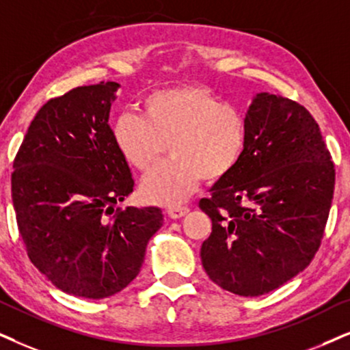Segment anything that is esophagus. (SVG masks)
Returning <instances> with one entry per match:
<instances>
[{
  "instance_id": "1",
  "label": "esophagus",
  "mask_w": 350,
  "mask_h": 350,
  "mask_svg": "<svg viewBox=\"0 0 350 350\" xmlns=\"http://www.w3.org/2000/svg\"><path fill=\"white\" fill-rule=\"evenodd\" d=\"M187 213H189L187 206H176V208H170V210H167V215H170V218H172V219L183 218V216H185Z\"/></svg>"
}]
</instances>
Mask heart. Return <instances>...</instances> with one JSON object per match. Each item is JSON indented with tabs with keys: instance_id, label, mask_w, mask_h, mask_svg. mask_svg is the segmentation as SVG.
<instances>
[{
	"instance_id": "heart-1",
	"label": "heart",
	"mask_w": 350,
	"mask_h": 350,
	"mask_svg": "<svg viewBox=\"0 0 350 350\" xmlns=\"http://www.w3.org/2000/svg\"><path fill=\"white\" fill-rule=\"evenodd\" d=\"M121 158L137 171H147L170 147L171 160L153 167L140 183L144 200L179 206L202 179L219 180L236 170L249 142L247 118L205 87H174L142 101V118L121 114L111 127Z\"/></svg>"
}]
</instances>
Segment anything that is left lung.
Listing matches in <instances>:
<instances>
[{
  "mask_svg": "<svg viewBox=\"0 0 350 350\" xmlns=\"http://www.w3.org/2000/svg\"><path fill=\"white\" fill-rule=\"evenodd\" d=\"M245 118L244 157L198 203L211 218L200 256L215 284L256 297L293 280L315 256L334 165L317 121L295 101L262 92Z\"/></svg>",
  "mask_w": 350,
  "mask_h": 350,
  "instance_id": "8db88e82",
  "label": "left lung"
}]
</instances>
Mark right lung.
<instances>
[{"instance_id": "1", "label": "right lung", "mask_w": 350, "mask_h": 350, "mask_svg": "<svg viewBox=\"0 0 350 350\" xmlns=\"http://www.w3.org/2000/svg\"><path fill=\"white\" fill-rule=\"evenodd\" d=\"M118 88L77 87L43 105L12 166V203L30 262L77 297H109L134 281L165 219L157 206L114 208L134 190L108 124Z\"/></svg>"}]
</instances>
